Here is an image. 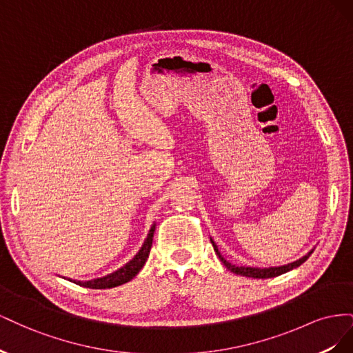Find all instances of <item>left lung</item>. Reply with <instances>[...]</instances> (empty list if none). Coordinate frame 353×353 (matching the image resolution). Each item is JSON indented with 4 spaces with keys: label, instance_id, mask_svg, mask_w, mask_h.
Instances as JSON below:
<instances>
[{
    "label": "left lung",
    "instance_id": "left-lung-1",
    "mask_svg": "<svg viewBox=\"0 0 353 353\" xmlns=\"http://www.w3.org/2000/svg\"><path fill=\"white\" fill-rule=\"evenodd\" d=\"M210 241H212L213 249H215V252H216V254H218V258L221 259V262H222L223 265L227 266V270H230L231 272L237 274V275L252 276V279H272V276L281 275V274H284V272H287V271H292L293 268H297V266H301V265L309 258V256L312 254V252H314V250H311L307 254H305L303 258H301V259L296 261V262L287 263V265H283V266H275V268H250V266H236V265H231L230 262H227V261L223 259L222 256H221V253H219V250H218V248H216L215 241H213V240H210Z\"/></svg>",
    "mask_w": 353,
    "mask_h": 353
}]
</instances>
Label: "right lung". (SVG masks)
Here are the masks:
<instances>
[{"label":"right lung","instance_id":"1","mask_svg":"<svg viewBox=\"0 0 353 353\" xmlns=\"http://www.w3.org/2000/svg\"><path fill=\"white\" fill-rule=\"evenodd\" d=\"M154 228H156V225H153L150 228V231H148V236L143 244V248L140 249V252H138L126 265H123L122 268H119L109 275L101 276V279H95V280H90V281H77V280H69V281H73L74 284L82 285V287H88V288H112V287H117V285L131 281L134 276L140 272V270L143 268L147 258H148V254H150Z\"/></svg>","mask_w":353,"mask_h":353}]
</instances>
